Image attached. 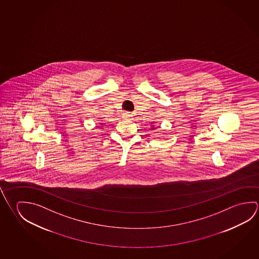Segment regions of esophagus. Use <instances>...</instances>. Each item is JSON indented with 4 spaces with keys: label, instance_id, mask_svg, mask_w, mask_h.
Listing matches in <instances>:
<instances>
[{
    "label": "esophagus",
    "instance_id": "esophagus-1",
    "mask_svg": "<svg viewBox=\"0 0 259 259\" xmlns=\"http://www.w3.org/2000/svg\"><path fill=\"white\" fill-rule=\"evenodd\" d=\"M132 116H133V115H132L131 113H129V112H126V113L123 114V118L130 119Z\"/></svg>",
    "mask_w": 259,
    "mask_h": 259
}]
</instances>
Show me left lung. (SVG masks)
Returning <instances> with one entry per match:
<instances>
[{"mask_svg": "<svg viewBox=\"0 0 259 259\" xmlns=\"http://www.w3.org/2000/svg\"><path fill=\"white\" fill-rule=\"evenodd\" d=\"M153 129H154V128H153Z\"/></svg>", "mask_w": 259, "mask_h": 259, "instance_id": "obj_1", "label": "left lung"}]
</instances>
